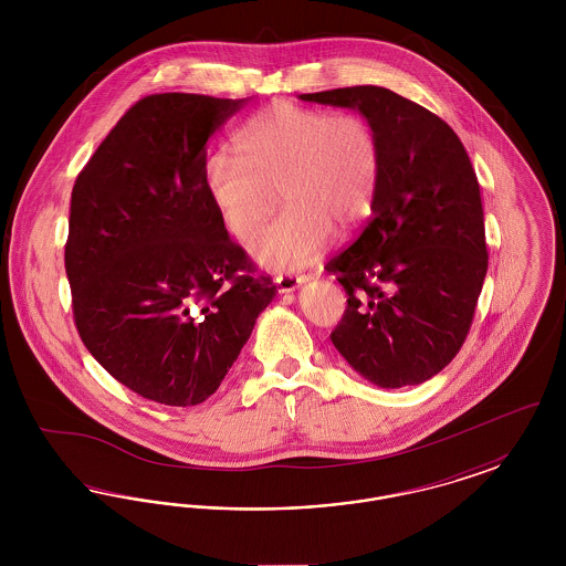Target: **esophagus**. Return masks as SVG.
<instances>
[{"instance_id": "obj_1", "label": "esophagus", "mask_w": 566, "mask_h": 566, "mask_svg": "<svg viewBox=\"0 0 566 566\" xmlns=\"http://www.w3.org/2000/svg\"><path fill=\"white\" fill-rule=\"evenodd\" d=\"M305 282H307L305 275H291V273L275 277V284H277L280 293H293L296 289H301Z\"/></svg>"}]
</instances>
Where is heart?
<instances>
[{
	"label": "heart",
	"mask_w": 566,
	"mask_h": 566,
	"mask_svg": "<svg viewBox=\"0 0 566 566\" xmlns=\"http://www.w3.org/2000/svg\"><path fill=\"white\" fill-rule=\"evenodd\" d=\"M238 157L210 155L203 187L224 227L250 240L277 208L286 212L265 227L250 252L256 263L295 271L314 263L335 235L358 227L376 199L381 146L360 114H331L275 102L238 134Z\"/></svg>",
	"instance_id": "1"
}]
</instances>
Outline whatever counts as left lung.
Returning <instances> with one entry per match:
<instances>
[{
  "label": "left lung",
  "mask_w": 566,
  "mask_h": 566,
  "mask_svg": "<svg viewBox=\"0 0 566 566\" xmlns=\"http://www.w3.org/2000/svg\"><path fill=\"white\" fill-rule=\"evenodd\" d=\"M303 102L358 109L381 146L371 218L328 261L348 295L333 346L379 388L437 376L462 348L488 271L480 182L454 129L384 86Z\"/></svg>",
  "instance_id": "1"
}]
</instances>
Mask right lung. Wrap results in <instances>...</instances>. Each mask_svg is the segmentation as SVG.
I'll return each instance as SVG.
<instances>
[{"label":"right lung","mask_w":566,"mask_h":566,"mask_svg":"<svg viewBox=\"0 0 566 566\" xmlns=\"http://www.w3.org/2000/svg\"><path fill=\"white\" fill-rule=\"evenodd\" d=\"M243 104L192 93L139 99L72 190L65 271L82 344L157 403L214 395L275 295L203 187L206 144Z\"/></svg>","instance_id":"add662e5"}]
</instances>
